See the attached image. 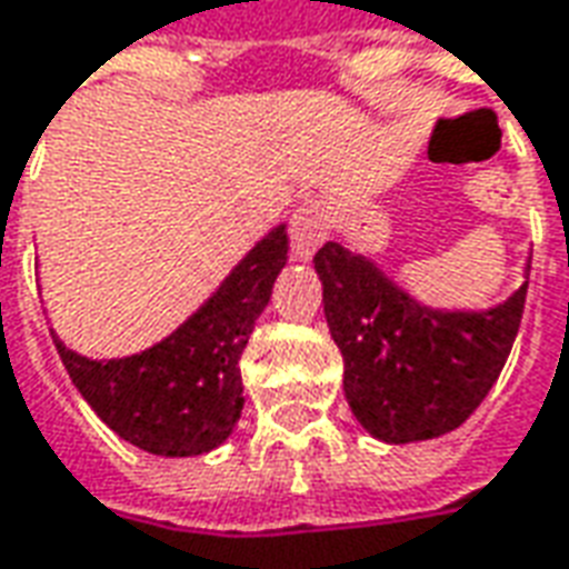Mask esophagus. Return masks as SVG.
Listing matches in <instances>:
<instances>
[{"mask_svg":"<svg viewBox=\"0 0 569 569\" xmlns=\"http://www.w3.org/2000/svg\"><path fill=\"white\" fill-rule=\"evenodd\" d=\"M329 234V222H326V210L320 203H305L292 212L289 222V240H292V259L310 261L313 252L322 247V240Z\"/></svg>","mask_w":569,"mask_h":569,"instance_id":"obj_1","label":"esophagus"}]
</instances>
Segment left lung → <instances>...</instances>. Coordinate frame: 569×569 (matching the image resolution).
<instances>
[{"instance_id": "8db88e82", "label": "left lung", "mask_w": 569, "mask_h": 569, "mask_svg": "<svg viewBox=\"0 0 569 569\" xmlns=\"http://www.w3.org/2000/svg\"><path fill=\"white\" fill-rule=\"evenodd\" d=\"M322 310L345 357L353 418L390 445L439 439L488 396L521 326L525 283L481 310L429 308L369 259L329 240L313 256Z\"/></svg>"}]
</instances>
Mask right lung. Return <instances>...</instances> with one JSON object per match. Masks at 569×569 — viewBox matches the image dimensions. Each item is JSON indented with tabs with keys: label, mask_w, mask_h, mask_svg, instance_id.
Listing matches in <instances>:
<instances>
[{
	"label": "right lung",
	"mask_w": 569,
	"mask_h": 569,
	"mask_svg": "<svg viewBox=\"0 0 569 569\" xmlns=\"http://www.w3.org/2000/svg\"><path fill=\"white\" fill-rule=\"evenodd\" d=\"M286 252V224H277L179 329L140 353L91 359L54 335L69 378L97 418L158 457H198L219 448L243 411L240 357L271 301Z\"/></svg>",
	"instance_id": "obj_1"
}]
</instances>
